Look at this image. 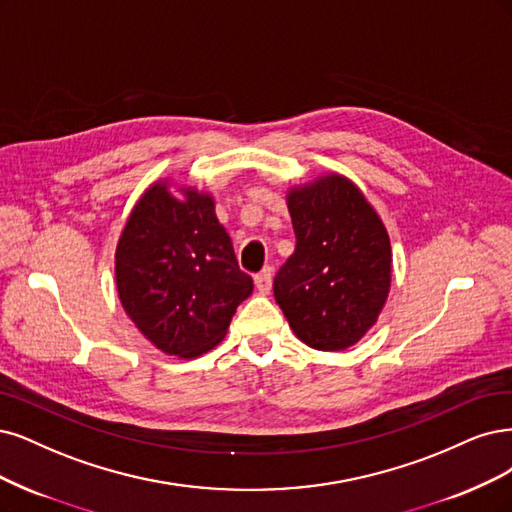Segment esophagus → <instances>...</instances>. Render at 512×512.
Wrapping results in <instances>:
<instances>
[{
    "mask_svg": "<svg viewBox=\"0 0 512 512\" xmlns=\"http://www.w3.org/2000/svg\"><path fill=\"white\" fill-rule=\"evenodd\" d=\"M254 284H256V290H258L260 294H269L271 288H273V271H271V267L262 269V271L254 277Z\"/></svg>",
    "mask_w": 512,
    "mask_h": 512,
    "instance_id": "esophagus-1",
    "label": "esophagus"
}]
</instances>
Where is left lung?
<instances>
[{
  "label": "left lung",
  "mask_w": 512,
  "mask_h": 512,
  "mask_svg": "<svg viewBox=\"0 0 512 512\" xmlns=\"http://www.w3.org/2000/svg\"><path fill=\"white\" fill-rule=\"evenodd\" d=\"M286 203L296 250L275 275V301L305 345L343 351L377 324L390 296V235L341 173L290 186Z\"/></svg>",
  "instance_id": "obj_1"
}]
</instances>
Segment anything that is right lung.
Returning a JSON list of instances; mask_svg holds the SVG:
<instances>
[{"instance_id":"obj_1","label":"right lung","mask_w":512,"mask_h":512,"mask_svg":"<svg viewBox=\"0 0 512 512\" xmlns=\"http://www.w3.org/2000/svg\"><path fill=\"white\" fill-rule=\"evenodd\" d=\"M116 290L135 328L167 356L199 358L224 337L254 290L209 190L152 182L122 226Z\"/></svg>"}]
</instances>
